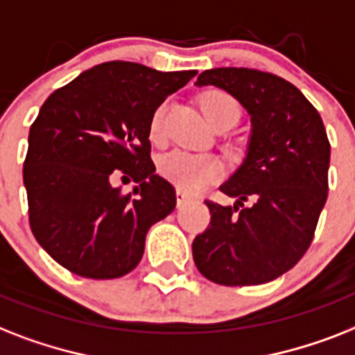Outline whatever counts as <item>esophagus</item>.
<instances>
[{
  "mask_svg": "<svg viewBox=\"0 0 355 355\" xmlns=\"http://www.w3.org/2000/svg\"><path fill=\"white\" fill-rule=\"evenodd\" d=\"M189 200V195H187L186 191H182V189H177V204L178 206H182L184 202H187Z\"/></svg>",
  "mask_w": 355,
  "mask_h": 355,
  "instance_id": "34e87169",
  "label": "esophagus"
}]
</instances>
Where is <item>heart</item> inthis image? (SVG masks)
I'll list each match as a JSON object with an SVG mask.
<instances>
[{
	"label": "heart",
	"instance_id": "heart-1",
	"mask_svg": "<svg viewBox=\"0 0 355 355\" xmlns=\"http://www.w3.org/2000/svg\"><path fill=\"white\" fill-rule=\"evenodd\" d=\"M202 114L209 122L211 128L218 123H232L237 120L239 107L235 100L224 91L211 89L200 96L198 100ZM164 114H166V103H162L157 111L153 112L149 132L151 138L157 142L162 137ZM158 171L164 177L171 180L178 189L182 191H200L213 180H217L223 175V164L217 157L207 155V153H187V151H173L162 157L158 164Z\"/></svg>",
	"mask_w": 355,
	"mask_h": 355
}]
</instances>
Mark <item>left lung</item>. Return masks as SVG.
Returning <instances> with one entry per match:
<instances>
[{
	"mask_svg": "<svg viewBox=\"0 0 355 355\" xmlns=\"http://www.w3.org/2000/svg\"><path fill=\"white\" fill-rule=\"evenodd\" d=\"M195 85H215L239 100L252 137L243 164L220 186L237 200H206L211 220L193 241V261L217 284H264L295 266L312 243L328 197L327 131L318 109L275 74L218 67Z\"/></svg>",
	"mask_w": 355,
	"mask_h": 355,
	"instance_id": "1",
	"label": "left lung"
}]
</instances>
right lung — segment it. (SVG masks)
<instances>
[{"label": "right lung", "mask_w": 355, "mask_h": 355, "mask_svg": "<svg viewBox=\"0 0 355 355\" xmlns=\"http://www.w3.org/2000/svg\"><path fill=\"white\" fill-rule=\"evenodd\" d=\"M195 74L105 62L45 100L28 131L23 184L34 237L69 272L122 277L142 259L149 227L175 209V187L149 157V123ZM116 176L139 186L123 196Z\"/></svg>", "instance_id": "obj_1"}]
</instances>
